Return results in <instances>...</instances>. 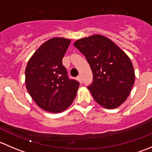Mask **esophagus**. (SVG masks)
<instances>
[{
	"label": "esophagus",
	"mask_w": 152,
	"mask_h": 152,
	"mask_svg": "<svg viewBox=\"0 0 152 152\" xmlns=\"http://www.w3.org/2000/svg\"><path fill=\"white\" fill-rule=\"evenodd\" d=\"M76 79H77V81H79L80 83H82V77H81L80 76H77V77H76Z\"/></svg>",
	"instance_id": "34e87169"
}]
</instances>
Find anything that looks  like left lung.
Returning <instances> with one entry per match:
<instances>
[{"label": "left lung", "instance_id": "obj_1", "mask_svg": "<svg viewBox=\"0 0 152 152\" xmlns=\"http://www.w3.org/2000/svg\"><path fill=\"white\" fill-rule=\"evenodd\" d=\"M74 46L90 65L93 82L88 86L93 99L107 109L124 103L134 82V70L129 56L111 39L100 34L78 39Z\"/></svg>", "mask_w": 152, "mask_h": 152}]
</instances>
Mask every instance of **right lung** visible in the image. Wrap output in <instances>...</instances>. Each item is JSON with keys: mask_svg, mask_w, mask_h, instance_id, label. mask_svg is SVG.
Here are the masks:
<instances>
[{"mask_svg": "<svg viewBox=\"0 0 152 152\" xmlns=\"http://www.w3.org/2000/svg\"><path fill=\"white\" fill-rule=\"evenodd\" d=\"M70 39L53 37L34 52L26 67V86L35 103L47 112L58 113L70 107L79 83L70 79L62 65Z\"/></svg>", "mask_w": 152, "mask_h": 152, "instance_id": "add662e5", "label": "right lung"}]
</instances>
